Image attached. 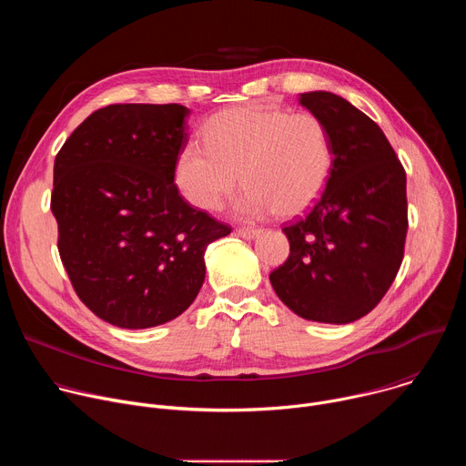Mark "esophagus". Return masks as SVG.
I'll return each instance as SVG.
<instances>
[{"label":"esophagus","mask_w":466,"mask_h":466,"mask_svg":"<svg viewBox=\"0 0 466 466\" xmlns=\"http://www.w3.org/2000/svg\"><path fill=\"white\" fill-rule=\"evenodd\" d=\"M259 228H238V236L243 239H254L256 236H259Z\"/></svg>","instance_id":"1"}]
</instances>
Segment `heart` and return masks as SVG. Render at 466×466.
Masks as SVG:
<instances>
[{
	"label": "heart",
	"mask_w": 466,
	"mask_h": 466,
	"mask_svg": "<svg viewBox=\"0 0 466 466\" xmlns=\"http://www.w3.org/2000/svg\"><path fill=\"white\" fill-rule=\"evenodd\" d=\"M205 146L186 144L177 155L173 182L193 208L214 212L241 182V218L277 212L295 218L320 197L334 153L329 132L309 112L273 106H232L205 125Z\"/></svg>",
	"instance_id": "heart-1"
}]
</instances>
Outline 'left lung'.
Returning <instances> with one entry per match:
<instances>
[{"label":"left lung","mask_w":466,"mask_h":466,"mask_svg":"<svg viewBox=\"0 0 466 466\" xmlns=\"http://www.w3.org/2000/svg\"><path fill=\"white\" fill-rule=\"evenodd\" d=\"M299 103L324 121L334 160L319 201L282 228L289 258L269 280L299 317L347 324L383 299L400 269L406 171L383 130L347 99L319 90Z\"/></svg>","instance_id":"8db88e82"}]
</instances>
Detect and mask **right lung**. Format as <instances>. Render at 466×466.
I'll list each match as a JSON object with an SVG mask.
<instances>
[{"instance_id":"obj_1","label":"right lung","mask_w":466,"mask_h":466,"mask_svg":"<svg viewBox=\"0 0 466 466\" xmlns=\"http://www.w3.org/2000/svg\"><path fill=\"white\" fill-rule=\"evenodd\" d=\"M182 105H108L55 158L51 212L79 299L103 320L142 329L189 308L207 247L230 227L189 207L173 184L187 144Z\"/></svg>"}]
</instances>
